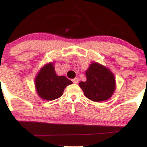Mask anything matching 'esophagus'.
I'll use <instances>...</instances> for the list:
<instances>
[{
  "label": "esophagus",
  "instance_id": "34e87169",
  "mask_svg": "<svg viewBox=\"0 0 147 147\" xmlns=\"http://www.w3.org/2000/svg\"><path fill=\"white\" fill-rule=\"evenodd\" d=\"M72 82H73L74 83H75V84H76V83H78V78H74V79H72Z\"/></svg>",
  "mask_w": 147,
  "mask_h": 147
}]
</instances>
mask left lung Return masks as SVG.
<instances>
[{
    "label": "left lung",
    "instance_id": "8db88e82",
    "mask_svg": "<svg viewBox=\"0 0 147 147\" xmlns=\"http://www.w3.org/2000/svg\"><path fill=\"white\" fill-rule=\"evenodd\" d=\"M86 75L87 80L80 82L79 86L88 98L98 102L110 98L115 91V79L107 68L94 62L86 72Z\"/></svg>",
    "mask_w": 147,
    "mask_h": 147
}]
</instances>
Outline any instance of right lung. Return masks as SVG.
<instances>
[{
    "label": "right lung",
    "instance_id": "obj_1",
    "mask_svg": "<svg viewBox=\"0 0 147 147\" xmlns=\"http://www.w3.org/2000/svg\"><path fill=\"white\" fill-rule=\"evenodd\" d=\"M72 82L64 76H58L53 64L42 67L35 78V86L38 95L46 100H54L61 96L67 86Z\"/></svg>",
    "mask_w": 147,
    "mask_h": 147
}]
</instances>
